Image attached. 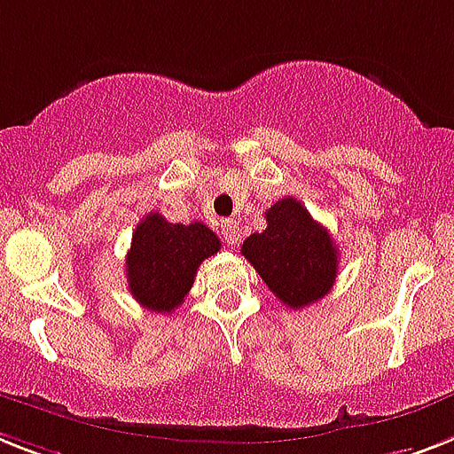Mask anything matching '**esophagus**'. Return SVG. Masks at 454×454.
<instances>
[{"label":"esophagus","mask_w":454,"mask_h":454,"mask_svg":"<svg viewBox=\"0 0 454 454\" xmlns=\"http://www.w3.org/2000/svg\"><path fill=\"white\" fill-rule=\"evenodd\" d=\"M221 238L226 239L231 247L238 245V238H239V223H238V221H233V219L221 221Z\"/></svg>","instance_id":"esophagus-1"}]
</instances>
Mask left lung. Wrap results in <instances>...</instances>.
<instances>
[{
    "mask_svg": "<svg viewBox=\"0 0 454 454\" xmlns=\"http://www.w3.org/2000/svg\"><path fill=\"white\" fill-rule=\"evenodd\" d=\"M263 233L242 242V256L268 289L294 310L324 298L338 278V249L296 198H282L265 212Z\"/></svg>",
    "mask_w": 454,
    "mask_h": 454,
    "instance_id": "1",
    "label": "left lung"
}]
</instances>
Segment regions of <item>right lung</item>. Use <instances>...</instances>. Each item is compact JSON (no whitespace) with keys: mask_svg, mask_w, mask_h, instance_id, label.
<instances>
[{"mask_svg":"<svg viewBox=\"0 0 454 454\" xmlns=\"http://www.w3.org/2000/svg\"><path fill=\"white\" fill-rule=\"evenodd\" d=\"M221 249L205 223H169L158 212L144 216L125 256L128 289L142 308L172 312L193 286L200 263Z\"/></svg>","mask_w":454,"mask_h":454,"instance_id":"add662e5","label":"right lung"}]
</instances>
